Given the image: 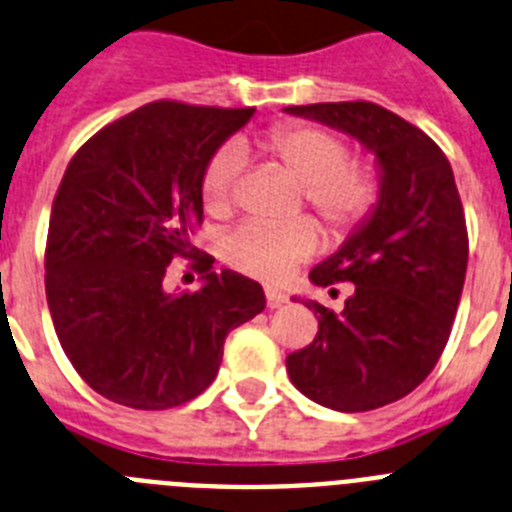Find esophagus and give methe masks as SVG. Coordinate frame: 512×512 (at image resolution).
<instances>
[{
    "label": "esophagus",
    "mask_w": 512,
    "mask_h": 512,
    "mask_svg": "<svg viewBox=\"0 0 512 512\" xmlns=\"http://www.w3.org/2000/svg\"><path fill=\"white\" fill-rule=\"evenodd\" d=\"M265 298H267V306L270 308H278L288 301V296H285V293H280L278 288H265Z\"/></svg>",
    "instance_id": "obj_1"
}]
</instances>
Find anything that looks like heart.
Listing matches in <instances>:
<instances>
[{
  "mask_svg": "<svg viewBox=\"0 0 512 512\" xmlns=\"http://www.w3.org/2000/svg\"><path fill=\"white\" fill-rule=\"evenodd\" d=\"M267 163L296 178L303 201L334 239H347L375 214L382 181L372 165L349 160V145L336 132L316 124H278L257 140L245 142ZM239 150L222 147L211 155L201 176V204L214 219L232 211L239 178ZM321 239L308 219L285 224L245 222L222 239V257L239 273L280 280L290 267L316 255Z\"/></svg>",
  "mask_w": 512,
  "mask_h": 512,
  "instance_id": "1",
  "label": "heart"
}]
</instances>
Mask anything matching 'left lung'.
<instances>
[{"label": "left lung", "instance_id": "8db88e82", "mask_svg": "<svg viewBox=\"0 0 512 512\" xmlns=\"http://www.w3.org/2000/svg\"><path fill=\"white\" fill-rule=\"evenodd\" d=\"M357 137L382 170V196L311 283H354L344 311L306 301L319 334L288 354L298 390L344 413L372 411L416 390L449 342L467 275L469 237L454 173L416 124L372 101L285 107Z\"/></svg>", "mask_w": 512, "mask_h": 512}]
</instances>
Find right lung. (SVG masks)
Here are the masks:
<instances>
[{"mask_svg": "<svg viewBox=\"0 0 512 512\" xmlns=\"http://www.w3.org/2000/svg\"><path fill=\"white\" fill-rule=\"evenodd\" d=\"M255 107L153 101L78 147L53 199L45 296L63 352L89 388L137 411L188 403L214 382L224 339L265 308L262 285L191 245L201 176ZM176 256L205 285L168 294Z\"/></svg>", "mask_w": 512, "mask_h": 512, "instance_id": "obj_1", "label": "right lung"}]
</instances>
